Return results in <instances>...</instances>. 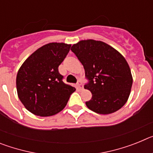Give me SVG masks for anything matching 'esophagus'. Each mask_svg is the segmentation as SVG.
I'll return each instance as SVG.
<instances>
[{
  "instance_id": "34e87169",
  "label": "esophagus",
  "mask_w": 153,
  "mask_h": 153,
  "mask_svg": "<svg viewBox=\"0 0 153 153\" xmlns=\"http://www.w3.org/2000/svg\"><path fill=\"white\" fill-rule=\"evenodd\" d=\"M76 86H77V88L79 89V90H82V89H83V83H82V82H81L80 80L77 81Z\"/></svg>"
}]
</instances>
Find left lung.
Listing matches in <instances>:
<instances>
[{
  "mask_svg": "<svg viewBox=\"0 0 153 153\" xmlns=\"http://www.w3.org/2000/svg\"><path fill=\"white\" fill-rule=\"evenodd\" d=\"M71 51L83 64L92 98L86 106L99 114H109L125 105L130 94L132 76L129 64L111 46L94 40H80Z\"/></svg>",
  "mask_w": 153,
  "mask_h": 153,
  "instance_id": "1",
  "label": "left lung"
}]
</instances>
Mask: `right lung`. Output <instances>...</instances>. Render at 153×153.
Masks as SVG:
<instances>
[{
  "label": "right lung",
  "mask_w": 153,
  "mask_h": 153,
  "mask_svg": "<svg viewBox=\"0 0 153 153\" xmlns=\"http://www.w3.org/2000/svg\"><path fill=\"white\" fill-rule=\"evenodd\" d=\"M71 47L50 43L33 52L21 65L16 79L20 100L28 111L40 117H51L66 106L76 90L63 82L58 67Z\"/></svg>",
  "instance_id": "1"
}]
</instances>
